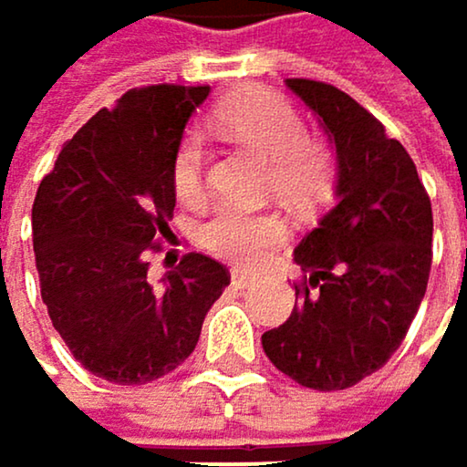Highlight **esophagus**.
I'll return each instance as SVG.
<instances>
[{
    "instance_id": "1",
    "label": "esophagus",
    "mask_w": 467,
    "mask_h": 467,
    "mask_svg": "<svg viewBox=\"0 0 467 467\" xmlns=\"http://www.w3.org/2000/svg\"><path fill=\"white\" fill-rule=\"evenodd\" d=\"M257 279L252 276V274H246V271H232V287H238V290H246V287H252Z\"/></svg>"
}]
</instances>
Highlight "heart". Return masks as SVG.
I'll use <instances>...</instances> for the list:
<instances>
[{"mask_svg":"<svg viewBox=\"0 0 467 467\" xmlns=\"http://www.w3.org/2000/svg\"><path fill=\"white\" fill-rule=\"evenodd\" d=\"M218 122L238 141L271 163L274 193L296 207L312 204L331 188L334 158L309 139L301 111L276 92H249L229 100ZM171 185L182 202H196L204 188V136L188 130L171 161ZM285 241V223L271 213H246L238 207L215 210L199 229V244L229 263L257 265L268 249Z\"/></svg>","mask_w":467,"mask_h":467,"instance_id":"1","label":"heart"}]
</instances>
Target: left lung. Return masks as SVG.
<instances>
[{
	"instance_id": "obj_1",
	"label": "left lung",
	"mask_w": 467,
	"mask_h": 467,
	"mask_svg": "<svg viewBox=\"0 0 467 467\" xmlns=\"http://www.w3.org/2000/svg\"><path fill=\"white\" fill-rule=\"evenodd\" d=\"M337 147V204L296 249L304 282L285 326L263 334L271 364L315 391H342L402 345L432 265V204L408 150L348 92L287 78Z\"/></svg>"
}]
</instances>
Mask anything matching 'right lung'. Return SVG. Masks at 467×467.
<instances>
[{
    "instance_id": "right-lung-1",
    "label": "right lung",
    "mask_w": 467,
    "mask_h": 467,
    "mask_svg": "<svg viewBox=\"0 0 467 467\" xmlns=\"http://www.w3.org/2000/svg\"><path fill=\"white\" fill-rule=\"evenodd\" d=\"M210 87L128 89L62 144L32 204L40 296L73 358L117 386H144L196 348L229 271L185 254L147 279L150 254L171 235V161Z\"/></svg>"
}]
</instances>
